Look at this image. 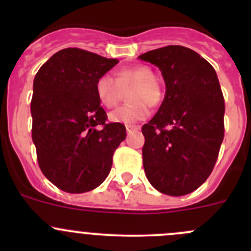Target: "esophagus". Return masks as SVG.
I'll list each match as a JSON object with an SVG mask.
<instances>
[{
  "instance_id": "34e87169",
  "label": "esophagus",
  "mask_w": 251,
  "mask_h": 251,
  "mask_svg": "<svg viewBox=\"0 0 251 251\" xmlns=\"http://www.w3.org/2000/svg\"><path fill=\"white\" fill-rule=\"evenodd\" d=\"M137 130H140V126H137V125L126 126V131H127V132H132V131H137Z\"/></svg>"
}]
</instances>
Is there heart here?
I'll list each match as a JSON object with an SVG mask.
<instances>
[{
    "mask_svg": "<svg viewBox=\"0 0 251 251\" xmlns=\"http://www.w3.org/2000/svg\"><path fill=\"white\" fill-rule=\"evenodd\" d=\"M154 70L144 64L124 68L115 74L102 75L96 82V95L105 108H114L128 92L127 104L111 111L109 118L113 123L132 125L148 116L149 107L161 104L164 100V86L154 76Z\"/></svg>",
    "mask_w": 251,
    "mask_h": 251,
    "instance_id": "b5f03b06",
    "label": "heart"
}]
</instances>
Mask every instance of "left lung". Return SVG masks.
<instances>
[{
  "instance_id": "1",
  "label": "left lung",
  "mask_w": 251,
  "mask_h": 251,
  "mask_svg": "<svg viewBox=\"0 0 251 251\" xmlns=\"http://www.w3.org/2000/svg\"><path fill=\"white\" fill-rule=\"evenodd\" d=\"M161 70L166 95L142 133L143 168L151 186L168 196L192 193L211 174L225 136V100L216 72L183 46L140 55Z\"/></svg>"
}]
</instances>
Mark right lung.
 <instances>
[{
    "label": "right lung",
    "mask_w": 251,
    "mask_h": 251,
    "mask_svg": "<svg viewBox=\"0 0 251 251\" xmlns=\"http://www.w3.org/2000/svg\"><path fill=\"white\" fill-rule=\"evenodd\" d=\"M118 63L81 48H64L35 75L30 109L37 163L68 193L100 186L126 137L125 126L108 121L96 95L98 78Z\"/></svg>",
    "instance_id": "1"
}]
</instances>
